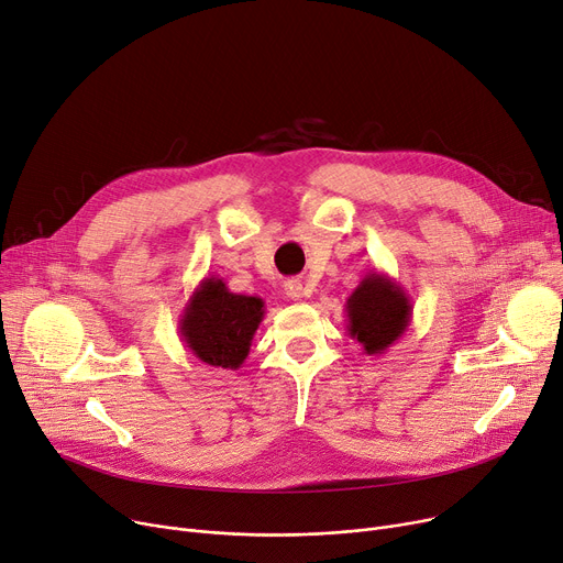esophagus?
<instances>
[{"instance_id": "34e87169", "label": "esophagus", "mask_w": 563, "mask_h": 563, "mask_svg": "<svg viewBox=\"0 0 563 563\" xmlns=\"http://www.w3.org/2000/svg\"><path fill=\"white\" fill-rule=\"evenodd\" d=\"M285 294H287V299H291V301H301L303 294H306V287H303L301 280L291 278V280L285 283Z\"/></svg>"}]
</instances>
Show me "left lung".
Listing matches in <instances>:
<instances>
[{
    "instance_id": "left-lung-1",
    "label": "left lung",
    "mask_w": 563,
    "mask_h": 563,
    "mask_svg": "<svg viewBox=\"0 0 563 563\" xmlns=\"http://www.w3.org/2000/svg\"><path fill=\"white\" fill-rule=\"evenodd\" d=\"M410 297L388 274L367 272L346 299V331L358 340L367 356L386 353L408 329Z\"/></svg>"
}]
</instances>
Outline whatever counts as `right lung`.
<instances>
[{"mask_svg":"<svg viewBox=\"0 0 563 563\" xmlns=\"http://www.w3.org/2000/svg\"><path fill=\"white\" fill-rule=\"evenodd\" d=\"M262 319V299L234 294L225 287L223 278L207 276L189 297L177 331L200 363L240 369Z\"/></svg>","mask_w":563,"mask_h":563,"instance_id":"obj_1","label":"right lung"}]
</instances>
